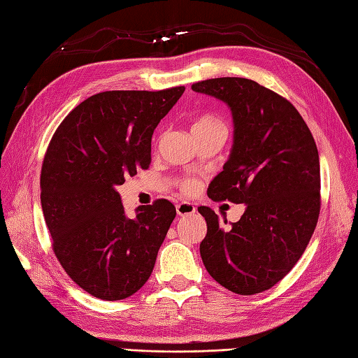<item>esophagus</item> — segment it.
<instances>
[{"instance_id": "1", "label": "esophagus", "mask_w": 358, "mask_h": 358, "mask_svg": "<svg viewBox=\"0 0 358 358\" xmlns=\"http://www.w3.org/2000/svg\"><path fill=\"white\" fill-rule=\"evenodd\" d=\"M176 211L179 216H189V214L196 211V206L189 202H180L176 205Z\"/></svg>"}]
</instances>
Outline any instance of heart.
Returning <instances> with one entry per match:
<instances>
[{"mask_svg": "<svg viewBox=\"0 0 358 358\" xmlns=\"http://www.w3.org/2000/svg\"><path fill=\"white\" fill-rule=\"evenodd\" d=\"M216 129H225V125L219 117L213 116V115H205V116L197 117L192 127L193 134L201 133V131L216 130ZM178 187L184 194H193V193H196V189L199 185H197V180H194L192 178H184L178 182Z\"/></svg>", "mask_w": 358, "mask_h": 358, "instance_id": "b5f03b06", "label": "heart"}]
</instances>
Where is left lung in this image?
Here are the masks:
<instances>
[{
	"label": "left lung",
	"mask_w": 358,
	"mask_h": 358,
	"mask_svg": "<svg viewBox=\"0 0 358 358\" xmlns=\"http://www.w3.org/2000/svg\"><path fill=\"white\" fill-rule=\"evenodd\" d=\"M227 102L234 119L229 159L208 187L214 202L246 203L224 225L208 206L202 262L214 280L241 296L273 288L297 264L320 214V162L303 117L279 93L246 78L194 83Z\"/></svg>",
	"instance_id": "left-lung-1"
}]
</instances>
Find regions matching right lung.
Returning a JSON list of instances; mask_svg holds the SVG:
<instances>
[{"mask_svg":"<svg viewBox=\"0 0 358 358\" xmlns=\"http://www.w3.org/2000/svg\"><path fill=\"white\" fill-rule=\"evenodd\" d=\"M184 92L179 85L93 94L64 117L47 147L39 185L52 248L93 297L127 299L152 275L176 208L157 199L129 219L116 187L148 169L156 125Z\"/></svg>","mask_w":358,"mask_h":358,"instance_id":"right-lung-1","label":"right lung"}]
</instances>
